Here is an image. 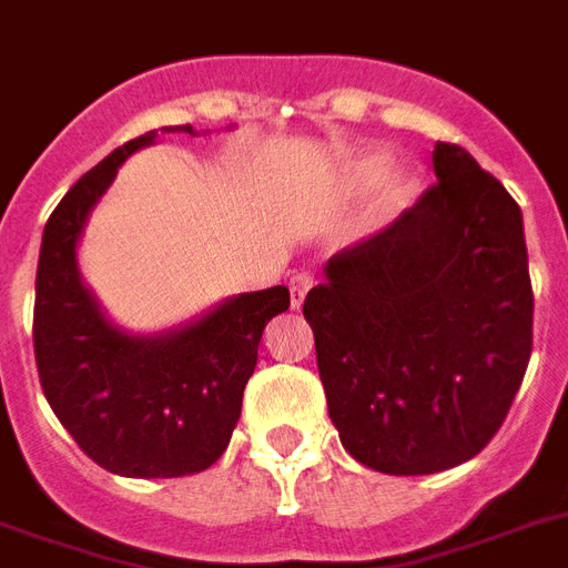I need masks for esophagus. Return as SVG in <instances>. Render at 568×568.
Returning a JSON list of instances; mask_svg holds the SVG:
<instances>
[{
	"mask_svg": "<svg viewBox=\"0 0 568 568\" xmlns=\"http://www.w3.org/2000/svg\"><path fill=\"white\" fill-rule=\"evenodd\" d=\"M313 288V276L310 274H294L292 280H288V292H292V310H301L303 306V297H306V292Z\"/></svg>",
	"mask_w": 568,
	"mask_h": 568,
	"instance_id": "1",
	"label": "esophagus"
}]
</instances>
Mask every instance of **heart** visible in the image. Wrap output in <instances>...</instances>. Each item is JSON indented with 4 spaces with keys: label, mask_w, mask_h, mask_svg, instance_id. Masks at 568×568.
<instances>
[{
    "label": "heart",
    "mask_w": 568,
    "mask_h": 568,
    "mask_svg": "<svg viewBox=\"0 0 568 568\" xmlns=\"http://www.w3.org/2000/svg\"><path fill=\"white\" fill-rule=\"evenodd\" d=\"M345 184L354 193H366L375 187L372 211L381 220L402 214L417 193V181L410 179L408 172H387V158L381 154H363L354 160L352 166L345 169Z\"/></svg>",
    "instance_id": "obj_1"
}]
</instances>
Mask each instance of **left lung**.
I'll return each instance as SVG.
<instances>
[{
	"mask_svg": "<svg viewBox=\"0 0 568 568\" xmlns=\"http://www.w3.org/2000/svg\"><path fill=\"white\" fill-rule=\"evenodd\" d=\"M438 184L324 265L303 301L342 447L393 476L474 458L506 419L534 345L521 207L465 149Z\"/></svg>",
	"mask_w": 568,
	"mask_h": 568,
	"instance_id": "8db88e82",
	"label": "left lung"
}]
</instances>
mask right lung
Returning <instances> with one entry per match:
<instances>
[{"label": "right lung", "instance_id": "obj_1", "mask_svg": "<svg viewBox=\"0 0 568 568\" xmlns=\"http://www.w3.org/2000/svg\"><path fill=\"white\" fill-rule=\"evenodd\" d=\"M160 133H190L172 124ZM124 142L89 169L47 220L34 280V361L43 396L85 456L110 474L169 479L223 456L241 417L265 324L288 310V288L244 292L160 333L115 324L80 274V237L133 151Z\"/></svg>", "mask_w": 568, "mask_h": 568}]
</instances>
